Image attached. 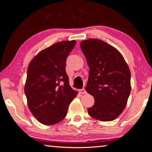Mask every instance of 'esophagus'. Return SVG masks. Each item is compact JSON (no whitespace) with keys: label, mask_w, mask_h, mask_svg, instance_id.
I'll use <instances>...</instances> for the list:
<instances>
[{"label":"esophagus","mask_w":152,"mask_h":152,"mask_svg":"<svg viewBox=\"0 0 152 152\" xmlns=\"http://www.w3.org/2000/svg\"><path fill=\"white\" fill-rule=\"evenodd\" d=\"M80 92L81 94H86V90L84 89V88H82V89H80Z\"/></svg>","instance_id":"1"}]
</instances>
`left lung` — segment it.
Here are the masks:
<instances>
[{
	"label": "left lung",
	"instance_id": "8db88e82",
	"mask_svg": "<svg viewBox=\"0 0 152 152\" xmlns=\"http://www.w3.org/2000/svg\"><path fill=\"white\" fill-rule=\"evenodd\" d=\"M80 48L89 66L86 91L94 99L88 109L101 121L115 120L125 109L131 92V72L119 51L103 41H82Z\"/></svg>",
	"mask_w": 152,
	"mask_h": 152
}]
</instances>
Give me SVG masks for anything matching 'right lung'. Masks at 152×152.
<instances>
[{
  "label": "right lung",
  "mask_w": 152,
  "mask_h": 152,
  "mask_svg": "<svg viewBox=\"0 0 152 152\" xmlns=\"http://www.w3.org/2000/svg\"><path fill=\"white\" fill-rule=\"evenodd\" d=\"M76 41H63L41 51L27 68L25 94L38 121L53 125L63 120L78 92L71 88L66 61Z\"/></svg>",
  "instance_id": "add662e5"
}]
</instances>
